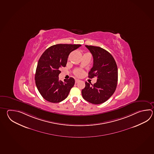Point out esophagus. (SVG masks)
Segmentation results:
<instances>
[{
  "label": "esophagus",
  "instance_id": "obj_1",
  "mask_svg": "<svg viewBox=\"0 0 154 154\" xmlns=\"http://www.w3.org/2000/svg\"><path fill=\"white\" fill-rule=\"evenodd\" d=\"M79 81H80V80H79V79H75V83H78V82H79Z\"/></svg>",
  "mask_w": 154,
  "mask_h": 154
}]
</instances>
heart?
I'll return each instance as SVG.
<instances>
[{
    "mask_svg": "<svg viewBox=\"0 0 154 154\" xmlns=\"http://www.w3.org/2000/svg\"><path fill=\"white\" fill-rule=\"evenodd\" d=\"M75 75L77 77H82L84 75V71L81 69H77L75 71Z\"/></svg>",
    "mask_w": 154,
    "mask_h": 154,
    "instance_id": "obj_1",
    "label": "heart"
}]
</instances>
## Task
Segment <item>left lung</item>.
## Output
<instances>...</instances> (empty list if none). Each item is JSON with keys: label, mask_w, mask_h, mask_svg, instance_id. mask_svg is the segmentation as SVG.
<instances>
[{"label": "left lung", "mask_w": 154, "mask_h": 154, "mask_svg": "<svg viewBox=\"0 0 154 154\" xmlns=\"http://www.w3.org/2000/svg\"><path fill=\"white\" fill-rule=\"evenodd\" d=\"M93 57V66L89 72V78L97 77L94 85L85 82L82 91V97L93 104L103 103L116 90L118 81V69L111 54L99 47L85 45Z\"/></svg>", "instance_id": "left-lung-1"}]
</instances>
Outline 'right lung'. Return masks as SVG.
<instances>
[{"label":"right lung","instance_id":"1","mask_svg":"<svg viewBox=\"0 0 154 154\" xmlns=\"http://www.w3.org/2000/svg\"><path fill=\"white\" fill-rule=\"evenodd\" d=\"M81 44H59L48 48L42 55L36 69L35 82L38 91L44 99L53 103L65 99L75 85L70 77L60 81V68L65 67L69 54Z\"/></svg>","mask_w":154,"mask_h":154}]
</instances>
